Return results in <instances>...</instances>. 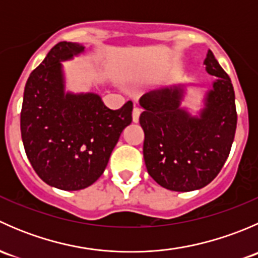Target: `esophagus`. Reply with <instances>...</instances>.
<instances>
[{"label": "esophagus", "mask_w": 258, "mask_h": 258, "mask_svg": "<svg viewBox=\"0 0 258 258\" xmlns=\"http://www.w3.org/2000/svg\"><path fill=\"white\" fill-rule=\"evenodd\" d=\"M140 113H141V110H140L139 107H136V106H135L134 110H132V121H134L135 123H137V122H139Z\"/></svg>", "instance_id": "1"}]
</instances>
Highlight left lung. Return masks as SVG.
Returning a JSON list of instances; mask_svg holds the SVG:
<instances>
[{
    "label": "left lung",
    "instance_id": "obj_1",
    "mask_svg": "<svg viewBox=\"0 0 258 258\" xmlns=\"http://www.w3.org/2000/svg\"><path fill=\"white\" fill-rule=\"evenodd\" d=\"M206 71L217 77L200 116L181 107L182 85L144 95V158L148 175L171 191L188 192L207 186L225 165L237 126L235 91L228 75L209 51Z\"/></svg>",
    "mask_w": 258,
    "mask_h": 258
}]
</instances>
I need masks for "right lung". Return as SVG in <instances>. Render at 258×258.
Instances as JSON below:
<instances>
[{
  "instance_id": "add662e5",
  "label": "right lung",
  "mask_w": 258,
  "mask_h": 258,
  "mask_svg": "<svg viewBox=\"0 0 258 258\" xmlns=\"http://www.w3.org/2000/svg\"><path fill=\"white\" fill-rule=\"evenodd\" d=\"M59 42L31 72L21 110V136L28 161L43 182L77 191L97 181L122 131L132 122L131 101L106 107L96 93L64 92L61 61L83 52Z\"/></svg>"
}]
</instances>
